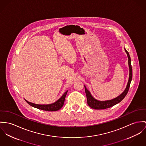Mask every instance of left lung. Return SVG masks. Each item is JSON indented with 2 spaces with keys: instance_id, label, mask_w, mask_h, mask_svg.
I'll list each match as a JSON object with an SVG mask.
<instances>
[{
  "instance_id": "left-lung-1",
  "label": "left lung",
  "mask_w": 146,
  "mask_h": 146,
  "mask_svg": "<svg viewBox=\"0 0 146 146\" xmlns=\"http://www.w3.org/2000/svg\"><path fill=\"white\" fill-rule=\"evenodd\" d=\"M124 50L127 54V56L128 58V66H129V78H128V81L125 89L119 96H118V97H117L114 99L111 100H107V101H101L97 100L96 98H94L92 96L90 90H88L86 88V87L84 86L85 92H86L87 99V104H88V106L90 108L95 110H104V109L110 108L122 101L124 98L127 95L130 87V84H131L132 79V68L131 66V59L129 56V53L127 51V50L125 48H124Z\"/></svg>"
}]
</instances>
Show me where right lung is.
Segmentation results:
<instances>
[{
    "label": "right lung",
    "instance_id": "add662e5",
    "mask_svg": "<svg viewBox=\"0 0 146 146\" xmlns=\"http://www.w3.org/2000/svg\"><path fill=\"white\" fill-rule=\"evenodd\" d=\"M67 92L68 90H67L62 95V96L59 99H58L56 102H54L53 103L49 104H35L33 103L28 102L25 99L24 100L27 102L28 104H29L30 106H31L32 107L34 108H36L41 110H43V111H51V112L56 111L59 110L63 106L65 98L67 94Z\"/></svg>",
    "mask_w": 146,
    "mask_h": 146
}]
</instances>
